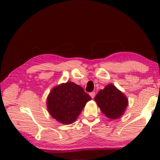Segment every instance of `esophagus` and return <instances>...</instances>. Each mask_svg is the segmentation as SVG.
Masks as SVG:
<instances>
[{"label":"esophagus","mask_w":160,"mask_h":160,"mask_svg":"<svg viewBox=\"0 0 160 160\" xmlns=\"http://www.w3.org/2000/svg\"><path fill=\"white\" fill-rule=\"evenodd\" d=\"M89 95L91 96L92 98H95V92H92L89 93Z\"/></svg>","instance_id":"esophagus-1"}]
</instances>
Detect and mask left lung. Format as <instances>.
Instances as JSON below:
<instances>
[{
	"instance_id": "obj_1",
	"label": "left lung",
	"mask_w": 160,
	"mask_h": 160,
	"mask_svg": "<svg viewBox=\"0 0 160 160\" xmlns=\"http://www.w3.org/2000/svg\"><path fill=\"white\" fill-rule=\"evenodd\" d=\"M95 101L102 113L112 119L121 117L128 104L125 96L112 84L99 91L95 97Z\"/></svg>"
}]
</instances>
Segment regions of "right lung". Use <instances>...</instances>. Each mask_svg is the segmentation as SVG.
Wrapping results in <instances>:
<instances>
[{
    "mask_svg": "<svg viewBox=\"0 0 160 160\" xmlns=\"http://www.w3.org/2000/svg\"><path fill=\"white\" fill-rule=\"evenodd\" d=\"M91 99L82 87L69 82L52 89L47 98V108L57 121L68 124L75 121Z\"/></svg>",
    "mask_w": 160,
    "mask_h": 160,
    "instance_id": "add662e5",
    "label": "right lung"
}]
</instances>
